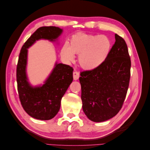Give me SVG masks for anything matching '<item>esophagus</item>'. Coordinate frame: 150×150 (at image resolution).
I'll list each match as a JSON object with an SVG mask.
<instances>
[{
  "label": "esophagus",
  "instance_id": "esophagus-1",
  "mask_svg": "<svg viewBox=\"0 0 150 150\" xmlns=\"http://www.w3.org/2000/svg\"><path fill=\"white\" fill-rule=\"evenodd\" d=\"M79 78V73L77 71L73 72V78L74 80H78Z\"/></svg>",
  "mask_w": 150,
  "mask_h": 150
}]
</instances>
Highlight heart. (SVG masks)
I'll list each match as a JSON object with an SVG mask.
<instances>
[{"instance_id":"heart-1","label":"heart","mask_w":150,"mask_h":150,"mask_svg":"<svg viewBox=\"0 0 150 150\" xmlns=\"http://www.w3.org/2000/svg\"><path fill=\"white\" fill-rule=\"evenodd\" d=\"M111 48V41L104 35H93L78 33L72 35L69 44L66 43L61 49V56L66 62L74 59V54H79V62L87 70L100 66L107 59Z\"/></svg>"}]
</instances>
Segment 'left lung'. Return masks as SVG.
<instances>
[{"instance_id":"obj_1","label":"left lung","mask_w":150,"mask_h":150,"mask_svg":"<svg viewBox=\"0 0 150 150\" xmlns=\"http://www.w3.org/2000/svg\"><path fill=\"white\" fill-rule=\"evenodd\" d=\"M115 39L107 59L100 66L80 73L83 110L94 122H103L116 116L128 91L131 59L123 38L116 34Z\"/></svg>"}]
</instances>
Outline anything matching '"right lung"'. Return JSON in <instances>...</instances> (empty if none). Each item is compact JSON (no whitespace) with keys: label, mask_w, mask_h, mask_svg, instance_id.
<instances>
[{"label":"right lung","mask_w":150,"mask_h":150,"mask_svg":"<svg viewBox=\"0 0 150 150\" xmlns=\"http://www.w3.org/2000/svg\"><path fill=\"white\" fill-rule=\"evenodd\" d=\"M62 29L54 26L41 27L36 30L22 46L17 65V90L22 108L31 117L49 120L59 111L61 99L73 80V68L56 63L51 74L42 86L33 87L26 75L28 49L36 40L44 39L54 41Z\"/></svg>","instance_id":"right-lung-1"}]
</instances>
